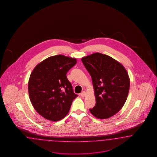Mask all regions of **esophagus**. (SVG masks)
<instances>
[{"mask_svg":"<svg viewBox=\"0 0 157 157\" xmlns=\"http://www.w3.org/2000/svg\"><path fill=\"white\" fill-rule=\"evenodd\" d=\"M86 94L85 91H82L81 93V97H84L85 96Z\"/></svg>","mask_w":157,"mask_h":157,"instance_id":"esophagus-1","label":"esophagus"}]
</instances>
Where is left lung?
<instances>
[{"label":"left lung","mask_w":157,"mask_h":157,"mask_svg":"<svg viewBox=\"0 0 157 157\" xmlns=\"http://www.w3.org/2000/svg\"><path fill=\"white\" fill-rule=\"evenodd\" d=\"M90 75L96 104L91 113L97 119H108L116 114L128 94L130 79L124 67L108 55L97 52L82 58Z\"/></svg>","instance_id":"8db88e82"}]
</instances>
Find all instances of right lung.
I'll use <instances>...</instances> for the list:
<instances>
[{"label": "right lung", "instance_id": "add662e5", "mask_svg": "<svg viewBox=\"0 0 157 157\" xmlns=\"http://www.w3.org/2000/svg\"><path fill=\"white\" fill-rule=\"evenodd\" d=\"M76 63L75 58L58 55L40 62L32 72L29 98L34 108L45 119L57 121L68 114L78 95L66 74Z\"/></svg>", "mask_w": 157, "mask_h": 157}]
</instances>
